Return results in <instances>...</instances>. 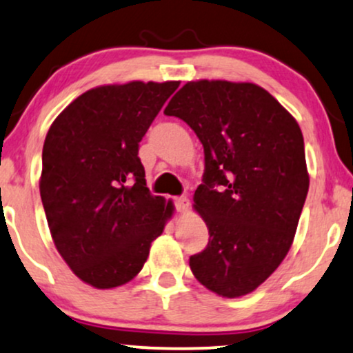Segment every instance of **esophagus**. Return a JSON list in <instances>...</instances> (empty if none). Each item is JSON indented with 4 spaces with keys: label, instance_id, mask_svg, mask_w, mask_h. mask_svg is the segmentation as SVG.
<instances>
[{
    "label": "esophagus",
    "instance_id": "esophagus-1",
    "mask_svg": "<svg viewBox=\"0 0 353 353\" xmlns=\"http://www.w3.org/2000/svg\"><path fill=\"white\" fill-rule=\"evenodd\" d=\"M175 206H176V210L180 211V213H185V211L190 208V200H188V198H186V196L176 198V200H175Z\"/></svg>",
    "mask_w": 353,
    "mask_h": 353
}]
</instances>
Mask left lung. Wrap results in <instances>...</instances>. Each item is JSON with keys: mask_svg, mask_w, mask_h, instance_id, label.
<instances>
[{"mask_svg": "<svg viewBox=\"0 0 353 353\" xmlns=\"http://www.w3.org/2000/svg\"><path fill=\"white\" fill-rule=\"evenodd\" d=\"M205 148L193 208L210 241L190 258L193 276L218 296H246L283 263L309 190L299 123L251 82L192 81L168 102Z\"/></svg>", "mask_w": 353, "mask_h": 353, "instance_id": "8db88e82", "label": "left lung"}]
</instances>
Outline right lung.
Returning <instances> with one entry per match:
<instances>
[{"instance_id":"1","label":"right lung","mask_w":353,"mask_h":353,"mask_svg":"<svg viewBox=\"0 0 353 353\" xmlns=\"http://www.w3.org/2000/svg\"><path fill=\"white\" fill-rule=\"evenodd\" d=\"M178 81L99 85L49 127L39 192L56 250L85 284L112 289L142 271L173 201L153 196L139 143Z\"/></svg>"}]
</instances>
